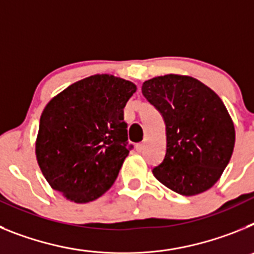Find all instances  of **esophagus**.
I'll return each mask as SVG.
<instances>
[{"label": "esophagus", "instance_id": "34e87169", "mask_svg": "<svg viewBox=\"0 0 254 254\" xmlns=\"http://www.w3.org/2000/svg\"><path fill=\"white\" fill-rule=\"evenodd\" d=\"M143 149H145V143H143V142H140V143H137V145H136V150H137L138 152L143 151Z\"/></svg>", "mask_w": 254, "mask_h": 254}]
</instances>
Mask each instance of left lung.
Segmentation results:
<instances>
[{
	"instance_id": "obj_1",
	"label": "left lung",
	"mask_w": 254,
	"mask_h": 254,
	"mask_svg": "<svg viewBox=\"0 0 254 254\" xmlns=\"http://www.w3.org/2000/svg\"><path fill=\"white\" fill-rule=\"evenodd\" d=\"M141 90L165 123L167 152L152 169L155 178L183 196L212 187L235 143L234 125L223 100L190 76H158L143 82Z\"/></svg>"
}]
</instances>
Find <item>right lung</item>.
<instances>
[{"label":"right lung","mask_w":254,"mask_h":254,"mask_svg":"<svg viewBox=\"0 0 254 254\" xmlns=\"http://www.w3.org/2000/svg\"><path fill=\"white\" fill-rule=\"evenodd\" d=\"M131 81L94 75L55 96L40 117L35 152L51 187L76 203L104 194L118 177L128 145L123 108Z\"/></svg>","instance_id":"1"}]
</instances>
